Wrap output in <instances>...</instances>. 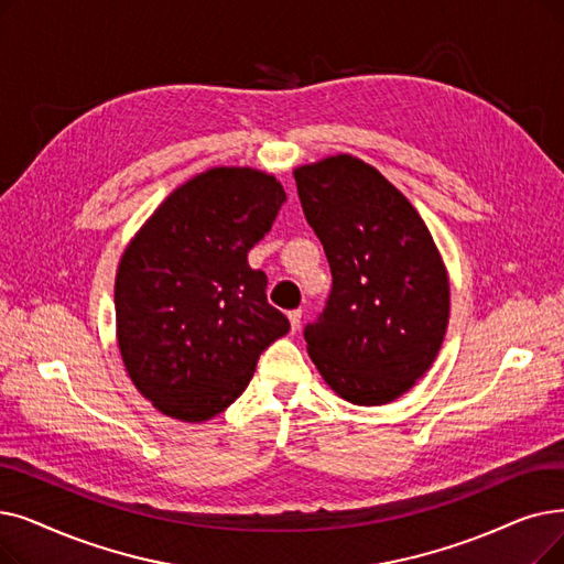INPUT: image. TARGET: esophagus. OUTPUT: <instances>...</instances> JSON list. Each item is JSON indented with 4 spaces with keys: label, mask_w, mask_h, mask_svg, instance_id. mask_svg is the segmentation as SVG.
<instances>
[{
    "label": "esophagus",
    "mask_w": 564,
    "mask_h": 564,
    "mask_svg": "<svg viewBox=\"0 0 564 564\" xmlns=\"http://www.w3.org/2000/svg\"><path fill=\"white\" fill-rule=\"evenodd\" d=\"M288 321H290L292 332H297V329L302 327V311H300V308H297V311H290V313H288Z\"/></svg>",
    "instance_id": "34e87169"
}]
</instances>
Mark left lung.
<instances>
[{"label": "left lung", "instance_id": "obj_1", "mask_svg": "<svg viewBox=\"0 0 564 564\" xmlns=\"http://www.w3.org/2000/svg\"><path fill=\"white\" fill-rule=\"evenodd\" d=\"M295 182L332 269L327 306L304 329L306 350L340 399L394 401L443 346L445 262L417 209L361 159L336 154L300 165Z\"/></svg>", "mask_w": 564, "mask_h": 564}]
</instances>
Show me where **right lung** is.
I'll return each instance as SVG.
<instances>
[{
    "label": "right lung",
    "mask_w": 564,
    "mask_h": 564,
    "mask_svg": "<svg viewBox=\"0 0 564 564\" xmlns=\"http://www.w3.org/2000/svg\"><path fill=\"white\" fill-rule=\"evenodd\" d=\"M285 203L274 175L212 167L175 188L119 260L117 343L140 394L207 422L235 403L264 348L290 332L249 251Z\"/></svg>",
    "instance_id": "add662e5"
}]
</instances>
